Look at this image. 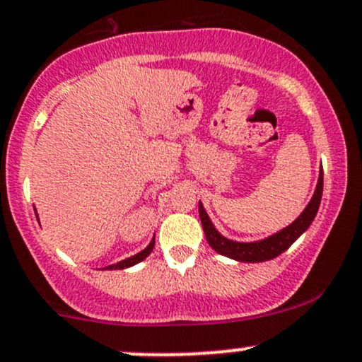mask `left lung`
Segmentation results:
<instances>
[{
	"label": "left lung",
	"mask_w": 362,
	"mask_h": 362,
	"mask_svg": "<svg viewBox=\"0 0 362 362\" xmlns=\"http://www.w3.org/2000/svg\"><path fill=\"white\" fill-rule=\"evenodd\" d=\"M322 197V168L319 171L317 185H315V191L309 204L305 206V210L298 215V218L293 220L288 227L277 230L276 234L269 235V238L260 239V241H234V239L226 238V235L220 234L215 229L213 222L208 216L206 210H204L203 203L199 201V218L203 223L204 235H206L208 245L211 246L216 253L223 255V257H229L232 260L238 262H248V264H257V262H267L272 258L279 257L281 253H284L300 235L303 234L310 227L312 220L315 218L319 210V204H321Z\"/></svg>",
	"instance_id": "left-lung-1"
}]
</instances>
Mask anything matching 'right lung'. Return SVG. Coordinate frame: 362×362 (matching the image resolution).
Returning <instances> with one entry per match:
<instances>
[{"mask_svg":"<svg viewBox=\"0 0 362 362\" xmlns=\"http://www.w3.org/2000/svg\"><path fill=\"white\" fill-rule=\"evenodd\" d=\"M152 248H154V238H152V241L149 243V245H147V248H144L142 251H140V253L133 255V257H130V258H124V260L117 262V264L107 265V267H105V269H109V271H121V269H128V267H133V265H135V264H139V262L146 260V258L149 257V255H151Z\"/></svg>","mask_w":362,"mask_h":362,"instance_id":"1","label":"right lung"}]
</instances>
